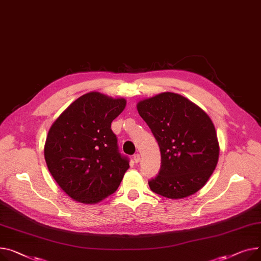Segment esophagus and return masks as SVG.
I'll use <instances>...</instances> for the list:
<instances>
[{"label": "esophagus", "instance_id": "obj_1", "mask_svg": "<svg viewBox=\"0 0 261 261\" xmlns=\"http://www.w3.org/2000/svg\"><path fill=\"white\" fill-rule=\"evenodd\" d=\"M133 159H134V162H135V163H138V162L140 161V155H139V154H136V155H134Z\"/></svg>", "mask_w": 261, "mask_h": 261}]
</instances>
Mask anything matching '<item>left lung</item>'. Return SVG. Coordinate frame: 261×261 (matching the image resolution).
<instances>
[{
	"mask_svg": "<svg viewBox=\"0 0 261 261\" xmlns=\"http://www.w3.org/2000/svg\"><path fill=\"white\" fill-rule=\"evenodd\" d=\"M160 147L161 167L148 181L150 190L170 199H183L201 190L219 158V142L208 115L175 93L158 94L137 103Z\"/></svg>",
	"mask_w": 261,
	"mask_h": 261,
	"instance_id": "1",
	"label": "left lung"
}]
</instances>
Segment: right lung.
Returning a JSON list of instances; mask_svg holds the SVG:
<instances>
[{
	"label": "right lung",
	"mask_w": 261,
	"mask_h": 261,
	"mask_svg": "<svg viewBox=\"0 0 261 261\" xmlns=\"http://www.w3.org/2000/svg\"><path fill=\"white\" fill-rule=\"evenodd\" d=\"M124 98L90 91L74 100L50 126L44 145L48 170L73 200L95 204L115 193L128 170L111 125Z\"/></svg>",
	"instance_id": "obj_1"
}]
</instances>
